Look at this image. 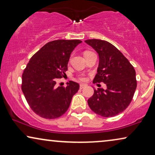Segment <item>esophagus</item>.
Segmentation results:
<instances>
[{"label": "esophagus", "mask_w": 155, "mask_h": 155, "mask_svg": "<svg viewBox=\"0 0 155 155\" xmlns=\"http://www.w3.org/2000/svg\"><path fill=\"white\" fill-rule=\"evenodd\" d=\"M86 86H87V84H80V90H82V89L85 87Z\"/></svg>", "instance_id": "34e87169"}]
</instances>
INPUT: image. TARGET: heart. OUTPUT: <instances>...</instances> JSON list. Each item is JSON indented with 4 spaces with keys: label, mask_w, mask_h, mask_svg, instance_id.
<instances>
[{
    "label": "heart",
    "mask_w": 155,
    "mask_h": 155,
    "mask_svg": "<svg viewBox=\"0 0 155 155\" xmlns=\"http://www.w3.org/2000/svg\"><path fill=\"white\" fill-rule=\"evenodd\" d=\"M89 53H91V52H90V51H85V52H84V56H85V55H87V54H88ZM80 79L81 80H85V78H84V77H82V76H81V77L80 78Z\"/></svg>",
    "instance_id": "b5f03b06"
}]
</instances>
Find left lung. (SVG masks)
Returning a JSON list of instances; mask_svg holds the SVG:
<instances>
[{
	"instance_id": "obj_1",
	"label": "left lung",
	"mask_w": 155,
	"mask_h": 155,
	"mask_svg": "<svg viewBox=\"0 0 155 155\" xmlns=\"http://www.w3.org/2000/svg\"><path fill=\"white\" fill-rule=\"evenodd\" d=\"M85 43L99 55L97 73L93 82L107 84V89L98 88L88 99L94 113L103 117H112L128 107L136 90L135 71L129 61L109 42L87 39Z\"/></svg>"
}]
</instances>
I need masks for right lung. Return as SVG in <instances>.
<instances>
[{"mask_svg": "<svg viewBox=\"0 0 155 155\" xmlns=\"http://www.w3.org/2000/svg\"><path fill=\"white\" fill-rule=\"evenodd\" d=\"M80 40L59 39L45 44L29 60L22 74V90L33 111L47 119L63 115L79 90L77 82L56 87V79L68 70L71 53Z\"/></svg>", "mask_w": 155, "mask_h": 155, "instance_id": "add662e5", "label": "right lung"}]
</instances>
